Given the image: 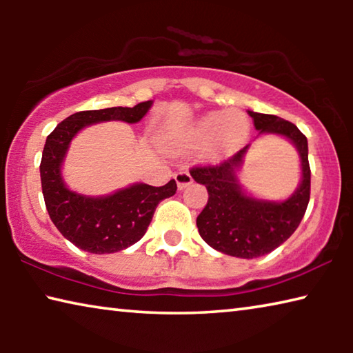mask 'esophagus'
I'll return each instance as SVG.
<instances>
[{
    "mask_svg": "<svg viewBox=\"0 0 353 353\" xmlns=\"http://www.w3.org/2000/svg\"><path fill=\"white\" fill-rule=\"evenodd\" d=\"M176 182H177V188L183 190V188H187L191 182H193V177L190 176L188 171H179L176 174Z\"/></svg>",
    "mask_w": 353,
    "mask_h": 353,
    "instance_id": "1",
    "label": "esophagus"
}]
</instances>
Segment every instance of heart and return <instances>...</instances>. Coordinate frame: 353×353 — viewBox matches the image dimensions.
<instances>
[{
	"instance_id": "heart-1",
	"label": "heart",
	"mask_w": 353,
	"mask_h": 353,
	"mask_svg": "<svg viewBox=\"0 0 353 353\" xmlns=\"http://www.w3.org/2000/svg\"><path fill=\"white\" fill-rule=\"evenodd\" d=\"M250 130L249 118L244 112L213 110L201 115L190 124L183 134L188 148H207L210 159H224L240 148Z\"/></svg>"
}]
</instances>
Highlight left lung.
<instances>
[{
    "label": "left lung",
    "instance_id": "left-lung-1",
    "mask_svg": "<svg viewBox=\"0 0 353 353\" xmlns=\"http://www.w3.org/2000/svg\"><path fill=\"white\" fill-rule=\"evenodd\" d=\"M260 135H279L297 149L301 182L283 201H268L249 194L240 182V171L248 149L214 166L190 171L198 183L205 185L208 201L196 219L199 235L208 246L238 259H256L277 249L294 234L310 201V165L307 137L286 119L249 110Z\"/></svg>",
    "mask_w": 353,
    "mask_h": 353
}]
</instances>
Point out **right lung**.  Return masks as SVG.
I'll return each instance as SVG.
<instances>
[{"mask_svg": "<svg viewBox=\"0 0 353 353\" xmlns=\"http://www.w3.org/2000/svg\"><path fill=\"white\" fill-rule=\"evenodd\" d=\"M154 101L134 107H109L77 112L65 118L48 135L40 163L41 191L46 210L57 230L85 252L113 254L132 246L146 234L154 212L163 199L176 193L174 179L163 187L137 182L105 196H88L68 188L62 174L71 140L83 128L105 121L135 124Z\"/></svg>", "mask_w": 353, "mask_h": 353, "instance_id": "add662e5", "label": "right lung"}]
</instances>
